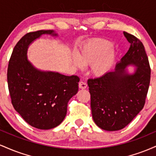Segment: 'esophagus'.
Returning <instances> with one entry per match:
<instances>
[{
	"label": "esophagus",
	"instance_id": "34e87169",
	"mask_svg": "<svg viewBox=\"0 0 156 156\" xmlns=\"http://www.w3.org/2000/svg\"><path fill=\"white\" fill-rule=\"evenodd\" d=\"M78 87H79L80 89H83L87 88V83H86V82H84V81H80L79 84H78Z\"/></svg>",
	"mask_w": 156,
	"mask_h": 156
}]
</instances>
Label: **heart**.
<instances>
[{
	"mask_svg": "<svg viewBox=\"0 0 156 156\" xmlns=\"http://www.w3.org/2000/svg\"><path fill=\"white\" fill-rule=\"evenodd\" d=\"M113 44L103 39H95L87 42L80 48L78 58H75V64L78 67L84 65H92V73L97 76L106 74L112 68L116 54L112 51Z\"/></svg>",
	"mask_w": 156,
	"mask_h": 156,
	"instance_id": "b5f03b06",
	"label": "heart"
}]
</instances>
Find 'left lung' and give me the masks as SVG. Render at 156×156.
I'll return each instance as SVG.
<instances>
[{"label": "left lung", "instance_id": "left-lung-1", "mask_svg": "<svg viewBox=\"0 0 156 156\" xmlns=\"http://www.w3.org/2000/svg\"><path fill=\"white\" fill-rule=\"evenodd\" d=\"M130 47L114 72L89 78L93 119L101 129L114 131L127 126L144 107L150 81L148 57L142 42L124 31ZM130 64L137 67L133 74L124 69Z\"/></svg>", "mask_w": 156, "mask_h": 156}]
</instances>
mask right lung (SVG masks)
<instances>
[{"label":"right lung","instance_id":"obj_1","mask_svg":"<svg viewBox=\"0 0 156 156\" xmlns=\"http://www.w3.org/2000/svg\"><path fill=\"white\" fill-rule=\"evenodd\" d=\"M56 36L53 30L29 32L14 48L7 69L12 105L28 124L52 129L64 120L69 99L78 92L80 78L58 73L42 72L27 59L28 45L42 34Z\"/></svg>","mask_w":156,"mask_h":156}]
</instances>
